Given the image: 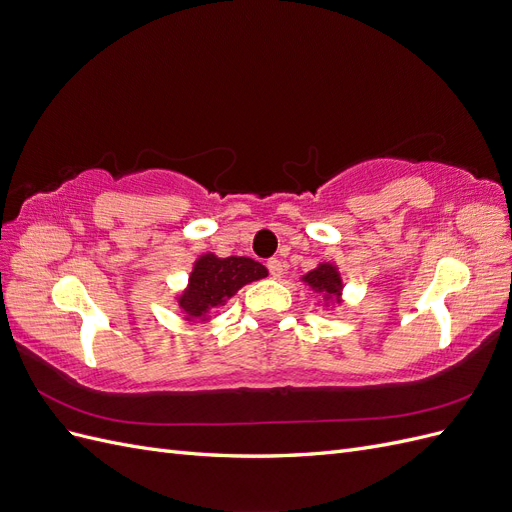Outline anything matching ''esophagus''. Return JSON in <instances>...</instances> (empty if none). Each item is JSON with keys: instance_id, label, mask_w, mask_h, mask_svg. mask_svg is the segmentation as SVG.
I'll return each mask as SVG.
<instances>
[{"instance_id": "34e87169", "label": "esophagus", "mask_w": 512, "mask_h": 512, "mask_svg": "<svg viewBox=\"0 0 512 512\" xmlns=\"http://www.w3.org/2000/svg\"><path fill=\"white\" fill-rule=\"evenodd\" d=\"M267 269H269L271 277H282V273H284V265H282V260L271 258V260L267 262Z\"/></svg>"}]
</instances>
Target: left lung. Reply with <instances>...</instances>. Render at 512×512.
<instances>
[{"instance_id": "obj_1", "label": "left lung", "mask_w": 512, "mask_h": 512, "mask_svg": "<svg viewBox=\"0 0 512 512\" xmlns=\"http://www.w3.org/2000/svg\"><path fill=\"white\" fill-rule=\"evenodd\" d=\"M303 280L318 292H324L327 297H337L342 290V277H339L337 269L333 265H320L318 269L309 271Z\"/></svg>"}]
</instances>
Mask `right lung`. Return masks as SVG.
I'll return each instance as SVG.
<instances>
[{"mask_svg": "<svg viewBox=\"0 0 512 512\" xmlns=\"http://www.w3.org/2000/svg\"><path fill=\"white\" fill-rule=\"evenodd\" d=\"M267 275L260 262L245 256L218 258L205 254L198 258L190 275V288L181 294L179 305L192 318H205L211 307L222 305L241 286Z\"/></svg>", "mask_w": 512, "mask_h": 512, "instance_id": "add662e5", "label": "right lung"}]
</instances>
